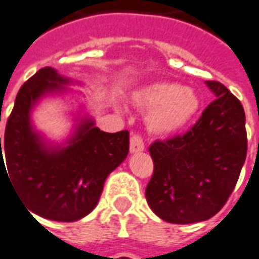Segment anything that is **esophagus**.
Here are the masks:
<instances>
[{
    "instance_id": "1",
    "label": "esophagus",
    "mask_w": 259,
    "mask_h": 259,
    "mask_svg": "<svg viewBox=\"0 0 259 259\" xmlns=\"http://www.w3.org/2000/svg\"><path fill=\"white\" fill-rule=\"evenodd\" d=\"M144 149H145V147H144V141L141 136L133 134L132 138H130V152L132 153H137V152H143Z\"/></svg>"
}]
</instances>
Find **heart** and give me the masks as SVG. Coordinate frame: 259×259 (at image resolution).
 I'll return each instance as SVG.
<instances>
[{
    "label": "heart",
    "instance_id": "1",
    "mask_svg": "<svg viewBox=\"0 0 259 259\" xmlns=\"http://www.w3.org/2000/svg\"><path fill=\"white\" fill-rule=\"evenodd\" d=\"M132 100L136 107L148 111V130L160 137L182 132L201 108V99L193 88L172 81L151 82L136 91Z\"/></svg>",
    "mask_w": 259,
    "mask_h": 259
}]
</instances>
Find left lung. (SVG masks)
Masks as SVG:
<instances>
[{"instance_id": "obj_1", "label": "left lung", "mask_w": 259, "mask_h": 259, "mask_svg": "<svg viewBox=\"0 0 259 259\" xmlns=\"http://www.w3.org/2000/svg\"><path fill=\"white\" fill-rule=\"evenodd\" d=\"M216 99L183 136L149 147L153 175L148 205L161 220L191 224L208 220L226 205L247 153L246 115L238 99L219 81H205Z\"/></svg>"}]
</instances>
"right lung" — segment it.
<instances>
[{
  "label": "right lung",
  "mask_w": 259,
  "mask_h": 259,
  "mask_svg": "<svg viewBox=\"0 0 259 259\" xmlns=\"http://www.w3.org/2000/svg\"><path fill=\"white\" fill-rule=\"evenodd\" d=\"M70 78L54 68L37 70L16 96L1 148L0 171L28 212L54 222H76L98 205L106 179L129 153V132L106 133L90 115L77 118L66 141L54 144L32 123V110L43 98L64 95ZM6 156L7 167L3 163Z\"/></svg>",
  "instance_id": "right-lung-1"
}]
</instances>
